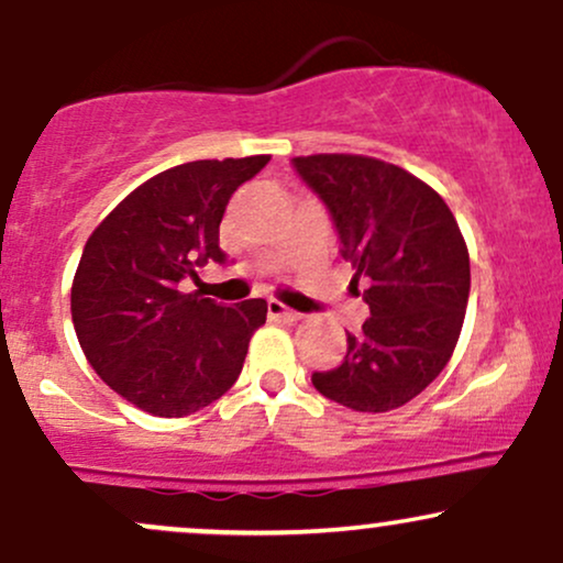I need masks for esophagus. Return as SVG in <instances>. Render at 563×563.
Returning a JSON list of instances; mask_svg holds the SVG:
<instances>
[{
  "label": "esophagus",
  "instance_id": "obj_1",
  "mask_svg": "<svg viewBox=\"0 0 563 563\" xmlns=\"http://www.w3.org/2000/svg\"><path fill=\"white\" fill-rule=\"evenodd\" d=\"M267 312H269V318H273V320H288V322H294L296 318H299V314H296L294 309L286 307V303L277 301V299H269V301H267Z\"/></svg>",
  "mask_w": 563,
  "mask_h": 563
}]
</instances>
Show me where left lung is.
I'll return each instance as SVG.
<instances>
[{
    "mask_svg": "<svg viewBox=\"0 0 563 563\" xmlns=\"http://www.w3.org/2000/svg\"><path fill=\"white\" fill-rule=\"evenodd\" d=\"M290 164L328 209L371 307L363 331L346 333L344 363L312 373L314 389L360 412L402 407L444 371L461 335L471 290L461 228L439 192L386 161L320 153Z\"/></svg>",
    "mask_w": 563,
    "mask_h": 563,
    "instance_id": "8db88e82",
    "label": "left lung"
}]
</instances>
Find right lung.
Listing matches in <instances>:
<instances>
[{
    "instance_id": "obj_1",
    "label": "right lung",
    "mask_w": 563,
    "mask_h": 563,
    "mask_svg": "<svg viewBox=\"0 0 563 563\" xmlns=\"http://www.w3.org/2000/svg\"><path fill=\"white\" fill-rule=\"evenodd\" d=\"M269 156L190 161L129 192L89 235L70 288V318L95 373L161 418L211 405L243 371L267 301L235 307L183 294L198 267L228 264L219 222L232 192Z\"/></svg>"
}]
</instances>
